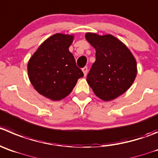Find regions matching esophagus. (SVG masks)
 <instances>
[{"label": "esophagus", "mask_w": 158, "mask_h": 158, "mask_svg": "<svg viewBox=\"0 0 158 158\" xmlns=\"http://www.w3.org/2000/svg\"><path fill=\"white\" fill-rule=\"evenodd\" d=\"M82 72H83V74H84V76H86V75H87V72H88V68L87 67H84V68H82Z\"/></svg>", "instance_id": "1"}]
</instances>
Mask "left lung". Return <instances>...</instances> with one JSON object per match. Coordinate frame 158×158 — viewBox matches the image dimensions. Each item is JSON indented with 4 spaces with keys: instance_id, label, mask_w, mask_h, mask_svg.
<instances>
[{
    "instance_id": "1",
    "label": "left lung",
    "mask_w": 158,
    "mask_h": 158,
    "mask_svg": "<svg viewBox=\"0 0 158 158\" xmlns=\"http://www.w3.org/2000/svg\"><path fill=\"white\" fill-rule=\"evenodd\" d=\"M86 39L96 50V61L87 75L88 84L97 97L111 101L126 92L137 74L135 57L112 35L87 32Z\"/></svg>"
}]
</instances>
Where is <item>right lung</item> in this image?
Listing matches in <instances>:
<instances>
[{"label":"right lung","instance_id":"1","mask_svg":"<svg viewBox=\"0 0 158 158\" xmlns=\"http://www.w3.org/2000/svg\"><path fill=\"white\" fill-rule=\"evenodd\" d=\"M72 41V35H53L40 46L28 63L32 85L40 94L53 101L69 95L83 76L69 51Z\"/></svg>","mask_w":158,"mask_h":158}]
</instances>
